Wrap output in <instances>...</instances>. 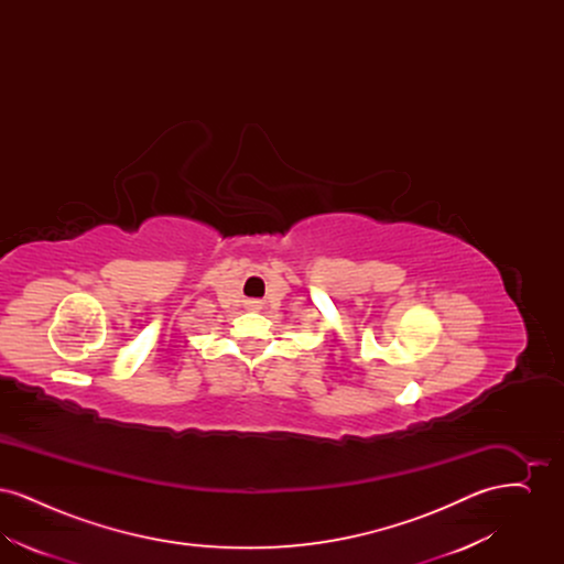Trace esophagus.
I'll use <instances>...</instances> for the list:
<instances>
[{
  "instance_id": "obj_1",
  "label": "esophagus",
  "mask_w": 564,
  "mask_h": 564,
  "mask_svg": "<svg viewBox=\"0 0 564 564\" xmlns=\"http://www.w3.org/2000/svg\"><path fill=\"white\" fill-rule=\"evenodd\" d=\"M251 306H256V304H251Z\"/></svg>"
}]
</instances>
